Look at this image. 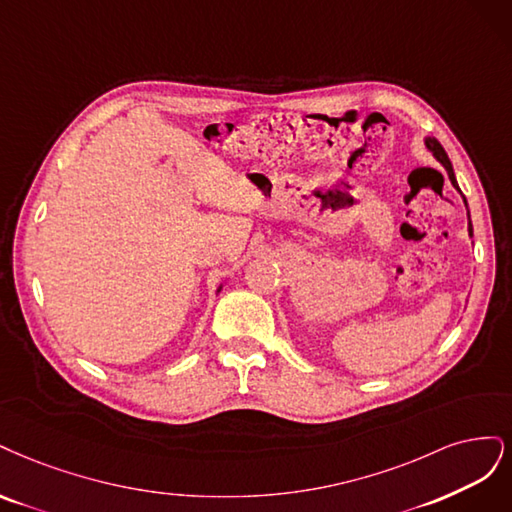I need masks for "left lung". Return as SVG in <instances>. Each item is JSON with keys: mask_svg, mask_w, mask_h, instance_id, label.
<instances>
[{"mask_svg": "<svg viewBox=\"0 0 512 512\" xmlns=\"http://www.w3.org/2000/svg\"><path fill=\"white\" fill-rule=\"evenodd\" d=\"M425 148L427 151H430L432 155H434V159L436 161H440V166L447 170V174H449V180H451V185L461 193V189H459V185H457V178H455V172H453V166H451V159L447 157V153H444V148L440 146V142L436 140V138H427L425 140ZM464 197V195H461ZM464 204H466V208H468V202H466V197H464ZM468 234H470V238H472V221H470V210H468Z\"/></svg>", "mask_w": 512, "mask_h": 512, "instance_id": "8db88e82", "label": "left lung"}]
</instances>
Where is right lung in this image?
I'll list each match as a JSON object with an SVG mask.
<instances>
[{
  "label": "right lung",
  "instance_id": "right-lung-1",
  "mask_svg": "<svg viewBox=\"0 0 512 512\" xmlns=\"http://www.w3.org/2000/svg\"><path fill=\"white\" fill-rule=\"evenodd\" d=\"M221 289H223V283H221V285H219V289H217V293H221Z\"/></svg>",
  "mask_w": 512,
  "mask_h": 512
}]
</instances>
